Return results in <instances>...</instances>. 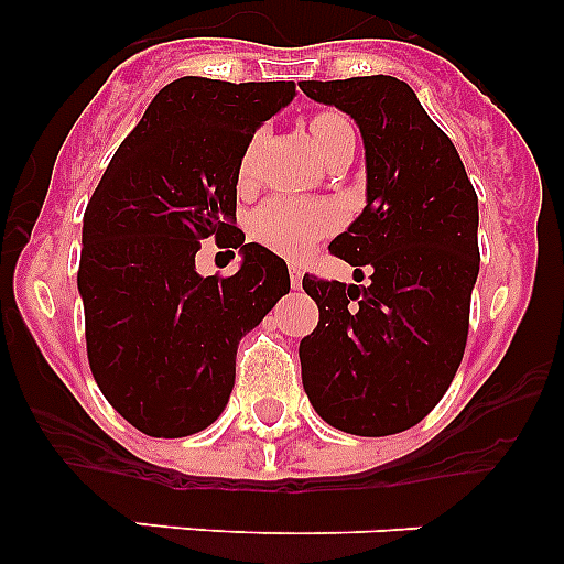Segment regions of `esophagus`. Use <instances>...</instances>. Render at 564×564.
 Segmentation results:
<instances>
[{
	"label": "esophagus",
	"instance_id": "esophagus-1",
	"mask_svg": "<svg viewBox=\"0 0 564 564\" xmlns=\"http://www.w3.org/2000/svg\"><path fill=\"white\" fill-rule=\"evenodd\" d=\"M288 271H291V285L299 291V288H302V268L293 265L291 262V265H288Z\"/></svg>",
	"mask_w": 564,
	"mask_h": 564
}]
</instances>
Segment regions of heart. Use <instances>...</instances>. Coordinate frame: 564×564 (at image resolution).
Returning <instances> with one entry per match:
<instances>
[{
	"label": "heart",
	"mask_w": 564,
	"mask_h": 564,
	"mask_svg": "<svg viewBox=\"0 0 564 564\" xmlns=\"http://www.w3.org/2000/svg\"><path fill=\"white\" fill-rule=\"evenodd\" d=\"M350 127L347 118L336 112H322L311 121V138L316 152L325 147L336 129ZM253 161V143L242 158L239 174L246 177L251 172ZM338 226V212L330 203H307V200H288V197H273V200L262 203L248 220V231L257 239L259 246L271 248V251L282 253V257L299 259L305 257L318 239L327 237L333 228Z\"/></svg>",
	"instance_id": "b5f03b06"
}]
</instances>
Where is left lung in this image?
Instances as JSON below:
<instances>
[{"label": "left lung", "mask_w": 564, "mask_h": 564, "mask_svg": "<svg viewBox=\"0 0 564 564\" xmlns=\"http://www.w3.org/2000/svg\"><path fill=\"white\" fill-rule=\"evenodd\" d=\"M313 101L356 121L367 206L330 251L370 285L305 276L318 325L299 344L313 410L350 435L410 430L449 390L480 273L477 194L455 143L406 82H302Z\"/></svg>", "instance_id": "obj_1"}]
</instances>
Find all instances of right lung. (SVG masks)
I'll use <instances>...</instances> for the list:
<instances>
[{
  "label": "right lung",
  "instance_id": "obj_1",
  "mask_svg": "<svg viewBox=\"0 0 564 564\" xmlns=\"http://www.w3.org/2000/svg\"><path fill=\"white\" fill-rule=\"evenodd\" d=\"M293 82L183 76L118 147L82 228L78 293L93 378L152 437H186L226 410L237 344L291 291L285 259L237 228V181L253 132ZM240 248L234 278H200L199 239Z\"/></svg>",
  "mask_w": 564,
  "mask_h": 564
}]
</instances>
